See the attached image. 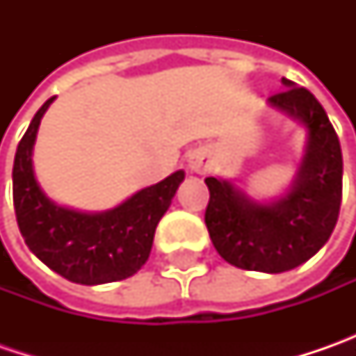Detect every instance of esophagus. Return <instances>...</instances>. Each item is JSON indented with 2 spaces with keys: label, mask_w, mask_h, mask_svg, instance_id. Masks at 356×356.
Returning a JSON list of instances; mask_svg holds the SVG:
<instances>
[{
  "label": "esophagus",
  "mask_w": 356,
  "mask_h": 356,
  "mask_svg": "<svg viewBox=\"0 0 356 356\" xmlns=\"http://www.w3.org/2000/svg\"><path fill=\"white\" fill-rule=\"evenodd\" d=\"M188 166H190V170L198 172V174H206V172L212 168V160H210V156L206 152L196 150V152H192L190 158H188Z\"/></svg>",
  "instance_id": "esophagus-1"
}]
</instances>
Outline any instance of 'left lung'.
<instances>
[{"label": "left lung", "instance_id": "1", "mask_svg": "<svg viewBox=\"0 0 356 356\" xmlns=\"http://www.w3.org/2000/svg\"><path fill=\"white\" fill-rule=\"evenodd\" d=\"M287 89L269 104L299 118L309 130L307 154L291 192L275 204H255L226 180L206 178V227L213 248L232 266L281 273L305 264L335 229L343 198V154L321 103L305 87Z\"/></svg>", "mask_w": 356, "mask_h": 356}]
</instances>
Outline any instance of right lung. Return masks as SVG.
Listing matches in <instances>:
<instances>
[{"instance_id":"add662e5","label":"right lung","mask_w":356,"mask_h":356,"mask_svg":"<svg viewBox=\"0 0 356 356\" xmlns=\"http://www.w3.org/2000/svg\"><path fill=\"white\" fill-rule=\"evenodd\" d=\"M53 99L37 111L15 152L13 206L21 236L45 266L73 283L127 280L146 264L158 222L184 172H174L108 212L83 213L53 204L37 184L31 164L37 129Z\"/></svg>"}]
</instances>
